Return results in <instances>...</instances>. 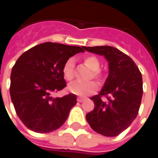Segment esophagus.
<instances>
[{"mask_svg":"<svg viewBox=\"0 0 158 158\" xmlns=\"http://www.w3.org/2000/svg\"><path fill=\"white\" fill-rule=\"evenodd\" d=\"M77 101H78L79 102H83V101H84V100H83V98H80V97H78V98H77Z\"/></svg>","mask_w":158,"mask_h":158,"instance_id":"34e87169","label":"esophagus"}]
</instances>
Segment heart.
<instances>
[{"instance_id": "obj_1", "label": "heart", "mask_w": 158, "mask_h": 158, "mask_svg": "<svg viewBox=\"0 0 158 158\" xmlns=\"http://www.w3.org/2000/svg\"><path fill=\"white\" fill-rule=\"evenodd\" d=\"M84 63L85 64L89 69H91V74L90 79H96L99 84L103 82V73L100 70L101 62L99 58L93 55L85 56L83 58ZM62 74L66 80L71 81L74 77V63L72 58L67 60L62 68ZM97 89V85L94 81H90L89 83H80L73 82L69 85V91L73 94H75L77 96H85L86 95L91 94L96 91Z\"/></svg>"}]
</instances>
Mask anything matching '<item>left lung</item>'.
Masks as SVG:
<instances>
[{"instance_id":"left-lung-1","label":"left lung","mask_w":158,"mask_h":158,"mask_svg":"<svg viewBox=\"0 0 158 158\" xmlns=\"http://www.w3.org/2000/svg\"><path fill=\"white\" fill-rule=\"evenodd\" d=\"M84 49L104 56L109 62V75L102 89L90 97L95 107L86 114L87 122L102 135H118L139 113L143 94L141 73L131 57L115 47L102 45Z\"/></svg>"}]
</instances>
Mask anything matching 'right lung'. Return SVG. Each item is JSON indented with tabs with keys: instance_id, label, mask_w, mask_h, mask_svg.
<instances>
[{
	"instance_id": "add662e5",
	"label": "right lung",
	"mask_w": 158,
	"mask_h": 158,
	"mask_svg": "<svg viewBox=\"0 0 158 158\" xmlns=\"http://www.w3.org/2000/svg\"><path fill=\"white\" fill-rule=\"evenodd\" d=\"M84 47L46 42L26 51L17 60L11 73L10 95L17 115L28 129L45 134L65 123L77 103L76 96L53 98L51 95L67 86L63 65L69 57L84 52Z\"/></svg>"
}]
</instances>
